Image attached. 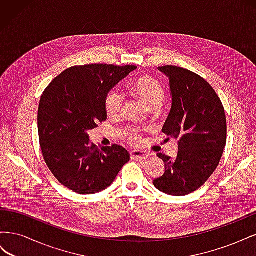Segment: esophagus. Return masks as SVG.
Returning a JSON list of instances; mask_svg holds the SVG:
<instances>
[{
    "label": "esophagus",
    "instance_id": "obj_1",
    "mask_svg": "<svg viewBox=\"0 0 256 256\" xmlns=\"http://www.w3.org/2000/svg\"><path fill=\"white\" fill-rule=\"evenodd\" d=\"M148 156H150V154H147L146 152H143V150H132L130 152L131 159L136 160V161H142V160L146 159Z\"/></svg>",
    "mask_w": 256,
    "mask_h": 256
}]
</instances>
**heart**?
<instances>
[{
  "label": "heart",
  "mask_w": 256,
  "mask_h": 256,
  "mask_svg": "<svg viewBox=\"0 0 256 256\" xmlns=\"http://www.w3.org/2000/svg\"><path fill=\"white\" fill-rule=\"evenodd\" d=\"M129 90L134 96L148 108L150 110H156L164 102L166 90L162 84L154 76H142L129 84ZM124 97L118 88H112L106 92L104 100L106 113L116 118L122 106ZM124 136L130 144H138L141 141V132L136 128H129L125 131Z\"/></svg>",
  "instance_id": "obj_1"
}]
</instances>
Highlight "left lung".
<instances>
[{"instance_id": "8db88e82", "label": "left lung", "mask_w": 256, "mask_h": 256, "mask_svg": "<svg viewBox=\"0 0 256 256\" xmlns=\"http://www.w3.org/2000/svg\"><path fill=\"white\" fill-rule=\"evenodd\" d=\"M159 70L170 79L172 109L162 131L178 140V152L164 162V174L154 180L158 190L182 196L198 190L219 166L226 144V118L220 98L202 76L182 67Z\"/></svg>"}]
</instances>
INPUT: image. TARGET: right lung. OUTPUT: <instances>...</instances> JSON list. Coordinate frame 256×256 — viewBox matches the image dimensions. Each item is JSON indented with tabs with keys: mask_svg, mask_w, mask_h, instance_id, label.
I'll return each instance as SVG.
<instances>
[{
	"mask_svg": "<svg viewBox=\"0 0 256 256\" xmlns=\"http://www.w3.org/2000/svg\"><path fill=\"white\" fill-rule=\"evenodd\" d=\"M136 66L90 64L72 66L42 92L37 124L46 164L56 180L79 194L106 189L130 159L124 147L99 150L88 130L106 120L104 100L113 86Z\"/></svg>",
	"mask_w": 256,
	"mask_h": 256,
	"instance_id": "add662e5",
	"label": "right lung"
}]
</instances>
